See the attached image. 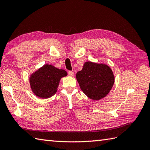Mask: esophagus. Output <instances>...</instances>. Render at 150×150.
<instances>
[{
	"label": "esophagus",
	"mask_w": 150,
	"mask_h": 150,
	"mask_svg": "<svg viewBox=\"0 0 150 150\" xmlns=\"http://www.w3.org/2000/svg\"><path fill=\"white\" fill-rule=\"evenodd\" d=\"M73 73L72 71H68V75H69V76H71V77H72V76L73 75Z\"/></svg>",
	"instance_id": "1"
}]
</instances>
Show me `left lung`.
I'll return each mask as SVG.
<instances>
[{
    "mask_svg": "<svg viewBox=\"0 0 150 150\" xmlns=\"http://www.w3.org/2000/svg\"><path fill=\"white\" fill-rule=\"evenodd\" d=\"M76 79L84 94L94 100H98L109 93L115 82L111 68L105 64L88 61L82 70L76 74Z\"/></svg>",
    "mask_w": 150,
    "mask_h": 150,
    "instance_id": "obj_1",
    "label": "left lung"
}]
</instances>
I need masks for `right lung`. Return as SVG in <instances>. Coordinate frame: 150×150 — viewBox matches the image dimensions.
<instances>
[{"instance_id": "obj_1", "label": "right lung", "mask_w": 150, "mask_h": 150, "mask_svg": "<svg viewBox=\"0 0 150 150\" xmlns=\"http://www.w3.org/2000/svg\"><path fill=\"white\" fill-rule=\"evenodd\" d=\"M67 75L65 70L52 64H44L30 75L31 90L38 97L50 98L56 93L60 79Z\"/></svg>"}]
</instances>
